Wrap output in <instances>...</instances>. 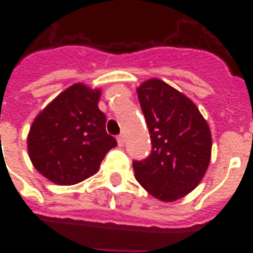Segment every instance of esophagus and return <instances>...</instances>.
Returning <instances> with one entry per match:
<instances>
[{"label":"esophagus","instance_id":"esophagus-1","mask_svg":"<svg viewBox=\"0 0 253 253\" xmlns=\"http://www.w3.org/2000/svg\"><path fill=\"white\" fill-rule=\"evenodd\" d=\"M116 141H118V145H119L121 148H123V146H125V142H126V141H125V135H123V134H121V135H118V138H116Z\"/></svg>","mask_w":253,"mask_h":253}]
</instances>
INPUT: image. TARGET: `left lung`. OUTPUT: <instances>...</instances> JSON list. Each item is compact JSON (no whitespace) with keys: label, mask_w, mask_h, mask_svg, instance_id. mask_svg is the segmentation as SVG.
<instances>
[{"label":"left lung","mask_w":253,"mask_h":253,"mask_svg":"<svg viewBox=\"0 0 253 253\" xmlns=\"http://www.w3.org/2000/svg\"><path fill=\"white\" fill-rule=\"evenodd\" d=\"M146 119L152 154L134 161V175L149 194L175 202L195 190L211 160V131L195 103L163 80L137 88Z\"/></svg>","instance_id":"8db88e82"}]
</instances>
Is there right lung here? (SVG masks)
Wrapping results in <instances>:
<instances>
[{"instance_id":"right-lung-1","label":"right lung","mask_w":253,"mask_h":253,"mask_svg":"<svg viewBox=\"0 0 253 253\" xmlns=\"http://www.w3.org/2000/svg\"><path fill=\"white\" fill-rule=\"evenodd\" d=\"M101 89L73 84L36 115L27 149L36 170L58 186H73L93 176L116 139L105 131L99 110Z\"/></svg>"}]
</instances>
